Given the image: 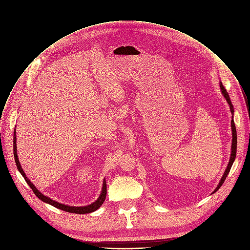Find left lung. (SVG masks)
<instances>
[{"instance_id": "left-lung-1", "label": "left lung", "mask_w": 250, "mask_h": 250, "mask_svg": "<svg viewBox=\"0 0 250 250\" xmlns=\"http://www.w3.org/2000/svg\"><path fill=\"white\" fill-rule=\"evenodd\" d=\"M220 86H221V90H222L224 96H225L226 99H227L228 104H229V108H230L231 113H233V106H232V104H231L229 96V94H228V92H227V90H226V88H225V86L223 85L222 83H220ZM231 131H232V144H231V155H230V159H229L228 167H227V169H226V171H225V173H224V175H223V177H222V179H221L219 185L217 186V188L215 189L214 192L218 191L219 188L223 185V183L225 182V180H226V178H227V176H228V174H229V170H230V168H231V166H232V164H233V162H234V160H235V156H236V142H237V140H236V129H235V125H234L233 119L231 120ZM214 192H213V193H214Z\"/></svg>"}]
</instances>
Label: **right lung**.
Wrapping results in <instances>:
<instances>
[{"mask_svg":"<svg viewBox=\"0 0 250 250\" xmlns=\"http://www.w3.org/2000/svg\"><path fill=\"white\" fill-rule=\"evenodd\" d=\"M16 140H17V137H16V131H15V135H14V156H15V161H16L17 167H18L19 171L21 173V175L23 176V178L25 179L26 183L29 185V187L32 189V191L34 192V194L40 199V200H42L43 202H45V203H47V204L52 205V206H54V207H56V208H58V209H61V210H63V211H65V212L74 213V214H87V213H91V212L96 211L99 207H101V206L104 204V200H105V197H106V182H105V180H104L103 191H102V193H101V196L98 197V199H97V200H96L94 203H92V204H90V205H88V206H84V207H71V206H67V205L58 203V202H56V201H53L52 199H50V198L44 196V195H43L42 193H40V192L36 189V187L30 182V180L26 177L24 171L22 170V168H21V164H20V161H19V159H18V154H17V142H16Z\"/></svg>","mask_w":250,"mask_h":250,"instance_id":"add662e5","label":"right lung"}]
</instances>
